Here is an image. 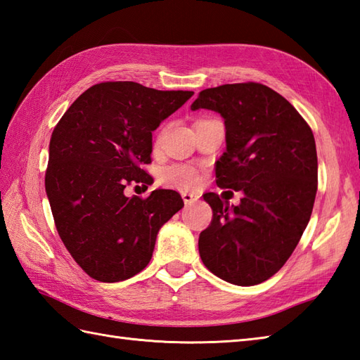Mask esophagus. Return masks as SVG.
Returning a JSON list of instances; mask_svg holds the SVG:
<instances>
[{"mask_svg": "<svg viewBox=\"0 0 360 360\" xmlns=\"http://www.w3.org/2000/svg\"><path fill=\"white\" fill-rule=\"evenodd\" d=\"M182 200H184L186 204H193V202L198 201V196H196V195H192V193L184 192V193H182Z\"/></svg>", "mask_w": 360, "mask_h": 360, "instance_id": "34e87169", "label": "esophagus"}]
</instances>
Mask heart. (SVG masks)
I'll return each instance as SVG.
<instances>
[{"label": "heart", "instance_id": "heart-1", "mask_svg": "<svg viewBox=\"0 0 360 360\" xmlns=\"http://www.w3.org/2000/svg\"><path fill=\"white\" fill-rule=\"evenodd\" d=\"M159 181L165 187L193 188L200 182V172L187 164H172L160 170Z\"/></svg>", "mask_w": 360, "mask_h": 360}]
</instances>
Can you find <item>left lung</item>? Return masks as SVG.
Listing matches in <instances>:
<instances>
[{
	"instance_id": "8db88e82",
	"label": "left lung",
	"mask_w": 360,
	"mask_h": 360,
	"mask_svg": "<svg viewBox=\"0 0 360 360\" xmlns=\"http://www.w3.org/2000/svg\"><path fill=\"white\" fill-rule=\"evenodd\" d=\"M200 108L224 117L218 187L243 192L232 207L217 193L204 195L213 217L200 233V257L217 277L254 286L281 269L309 223L317 193L314 134L285 97L257 82L204 89L192 103Z\"/></svg>"
}]
</instances>
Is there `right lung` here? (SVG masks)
Listing matches in <instances>:
<instances>
[{
    "instance_id": "1",
    "label": "right lung",
    "mask_w": 360,
    "mask_h": 360,
    "mask_svg": "<svg viewBox=\"0 0 360 360\" xmlns=\"http://www.w3.org/2000/svg\"><path fill=\"white\" fill-rule=\"evenodd\" d=\"M193 91H159L136 82L86 89L51 136L44 186L53 223L91 278L116 283L150 263L159 229L182 209L174 190L127 198L129 184H151L153 131Z\"/></svg>"
}]
</instances>
